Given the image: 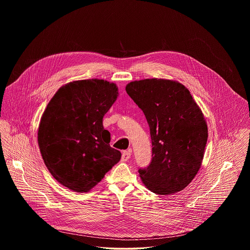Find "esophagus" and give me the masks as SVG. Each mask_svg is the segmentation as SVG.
<instances>
[{
    "mask_svg": "<svg viewBox=\"0 0 250 250\" xmlns=\"http://www.w3.org/2000/svg\"><path fill=\"white\" fill-rule=\"evenodd\" d=\"M131 156V150H127V151H124L122 154V161L125 162L127 161Z\"/></svg>",
    "mask_w": 250,
    "mask_h": 250,
    "instance_id": "1",
    "label": "esophagus"
}]
</instances>
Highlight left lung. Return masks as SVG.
<instances>
[{
    "instance_id": "8db88e82",
    "label": "left lung",
    "mask_w": 250,
    "mask_h": 250,
    "mask_svg": "<svg viewBox=\"0 0 250 250\" xmlns=\"http://www.w3.org/2000/svg\"><path fill=\"white\" fill-rule=\"evenodd\" d=\"M125 91L150 127L152 161L139 169L144 186L158 195L185 189L202 166L207 143L202 109L187 87L171 80L135 81Z\"/></svg>"
}]
</instances>
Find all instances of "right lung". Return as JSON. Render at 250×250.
Wrapping results in <instances>:
<instances>
[{"label":"right lung","instance_id":"obj_1","mask_svg":"<svg viewBox=\"0 0 250 250\" xmlns=\"http://www.w3.org/2000/svg\"><path fill=\"white\" fill-rule=\"evenodd\" d=\"M118 95L116 84L92 79L62 86L48 102L37 141L48 171L63 187L88 192L119 162L122 155L103 127Z\"/></svg>","mask_w":250,"mask_h":250}]
</instances>
